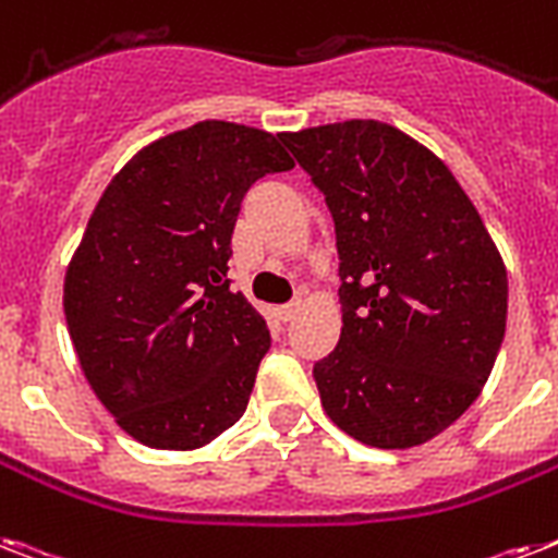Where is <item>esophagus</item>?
<instances>
[{"label":"esophagus","instance_id":"1","mask_svg":"<svg viewBox=\"0 0 558 558\" xmlns=\"http://www.w3.org/2000/svg\"><path fill=\"white\" fill-rule=\"evenodd\" d=\"M301 306H303L301 301H292V303H287V306H280V310H278L280 320H292L294 315H298V312H301Z\"/></svg>","mask_w":558,"mask_h":558}]
</instances>
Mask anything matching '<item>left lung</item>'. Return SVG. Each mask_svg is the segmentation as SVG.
<instances>
[{"instance_id":"obj_1","label":"left lung","mask_w":558,"mask_h":558,"mask_svg":"<svg viewBox=\"0 0 558 558\" xmlns=\"http://www.w3.org/2000/svg\"><path fill=\"white\" fill-rule=\"evenodd\" d=\"M335 220L341 341L312 375L357 441L407 450L482 392L505 341L507 269L436 154L378 120L283 134Z\"/></svg>"}]
</instances>
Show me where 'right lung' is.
I'll return each mask as SVG.
<instances>
[{
    "label": "right lung",
    "mask_w": 558,
    "mask_h": 558,
    "mask_svg": "<svg viewBox=\"0 0 558 558\" xmlns=\"http://www.w3.org/2000/svg\"><path fill=\"white\" fill-rule=\"evenodd\" d=\"M294 162L269 131L203 120L108 183L65 271V320L97 398L154 450H197L246 412L264 315L226 278L240 203Z\"/></svg>",
    "instance_id": "1"
}]
</instances>
